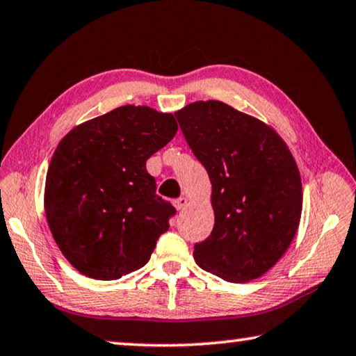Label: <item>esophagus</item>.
Segmentation results:
<instances>
[{
    "instance_id": "esophagus-1",
    "label": "esophagus",
    "mask_w": 356,
    "mask_h": 356,
    "mask_svg": "<svg viewBox=\"0 0 356 356\" xmlns=\"http://www.w3.org/2000/svg\"><path fill=\"white\" fill-rule=\"evenodd\" d=\"M186 204H188V197H185V196H180L179 200L172 201V206L176 207V210H182Z\"/></svg>"
}]
</instances>
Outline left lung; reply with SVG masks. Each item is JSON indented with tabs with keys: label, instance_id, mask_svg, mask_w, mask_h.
<instances>
[{
	"label": "left lung",
	"instance_id": "obj_1",
	"mask_svg": "<svg viewBox=\"0 0 356 356\" xmlns=\"http://www.w3.org/2000/svg\"><path fill=\"white\" fill-rule=\"evenodd\" d=\"M174 114L212 184L215 225L195 245L196 264L229 282L261 278L300 225L303 188L292 152L270 125L218 100Z\"/></svg>",
	"mask_w": 356,
	"mask_h": 356
}]
</instances>
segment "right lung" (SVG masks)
Listing matches in <instances>:
<instances>
[{
  "instance_id": "obj_1",
  "label": "right lung",
  "mask_w": 356,
  "mask_h": 356,
  "mask_svg": "<svg viewBox=\"0 0 356 356\" xmlns=\"http://www.w3.org/2000/svg\"><path fill=\"white\" fill-rule=\"evenodd\" d=\"M176 131L171 113L125 105L59 141L44 207L58 248L78 272L111 281L147 264L176 209L155 195L146 161Z\"/></svg>"
}]
</instances>
